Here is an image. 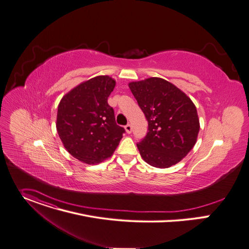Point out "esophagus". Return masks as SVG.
Wrapping results in <instances>:
<instances>
[{
	"instance_id": "1",
	"label": "esophagus",
	"mask_w": 249,
	"mask_h": 249,
	"mask_svg": "<svg viewBox=\"0 0 249 249\" xmlns=\"http://www.w3.org/2000/svg\"><path fill=\"white\" fill-rule=\"evenodd\" d=\"M125 130H126V132H127L128 134H130V133L132 132V126H131V124H127V125L125 126Z\"/></svg>"
}]
</instances>
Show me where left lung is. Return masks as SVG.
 <instances>
[{
  "label": "left lung",
  "mask_w": 249,
  "mask_h": 249,
  "mask_svg": "<svg viewBox=\"0 0 249 249\" xmlns=\"http://www.w3.org/2000/svg\"><path fill=\"white\" fill-rule=\"evenodd\" d=\"M129 87L148 121L147 135L137 144L143 160L156 168L178 163L195 146L199 131L195 104L163 78L131 82Z\"/></svg>",
  "instance_id": "obj_1"
}]
</instances>
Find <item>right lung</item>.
<instances>
[{
  "label": "right lung",
  "mask_w": 249,
  "mask_h": 249,
  "mask_svg": "<svg viewBox=\"0 0 249 249\" xmlns=\"http://www.w3.org/2000/svg\"><path fill=\"white\" fill-rule=\"evenodd\" d=\"M114 87V79L96 76L73 88L59 102L58 136L69 153L83 163L94 165L108 159L125 133L107 101Z\"/></svg>",
  "instance_id": "1"
}]
</instances>
